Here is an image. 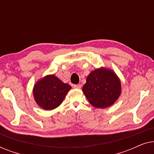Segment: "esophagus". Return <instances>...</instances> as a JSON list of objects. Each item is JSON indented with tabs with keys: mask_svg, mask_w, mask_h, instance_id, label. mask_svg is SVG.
<instances>
[{
	"mask_svg": "<svg viewBox=\"0 0 154 154\" xmlns=\"http://www.w3.org/2000/svg\"><path fill=\"white\" fill-rule=\"evenodd\" d=\"M73 88H76V89H81V85H80V84H78V85H73Z\"/></svg>",
	"mask_w": 154,
	"mask_h": 154,
	"instance_id": "obj_1",
	"label": "esophagus"
}]
</instances>
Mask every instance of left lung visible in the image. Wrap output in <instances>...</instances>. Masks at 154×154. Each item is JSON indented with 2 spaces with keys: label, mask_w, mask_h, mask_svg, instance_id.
I'll list each match as a JSON object with an SVG mask.
<instances>
[{
  "label": "left lung",
  "mask_w": 154,
  "mask_h": 154,
  "mask_svg": "<svg viewBox=\"0 0 154 154\" xmlns=\"http://www.w3.org/2000/svg\"><path fill=\"white\" fill-rule=\"evenodd\" d=\"M83 92L92 106L107 108L114 104L121 95V81L113 70L100 67L88 75Z\"/></svg>",
  "instance_id": "left-lung-1"
}]
</instances>
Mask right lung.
I'll list each match as a JSON object with an SVG mask.
<instances>
[{
	"mask_svg": "<svg viewBox=\"0 0 154 154\" xmlns=\"http://www.w3.org/2000/svg\"><path fill=\"white\" fill-rule=\"evenodd\" d=\"M71 86L64 83L55 75L50 74L39 79L33 86L35 102L46 111L56 109L62 104Z\"/></svg>",
	"mask_w": 154,
	"mask_h": 154,
	"instance_id": "obj_1",
	"label": "right lung"
}]
</instances>
